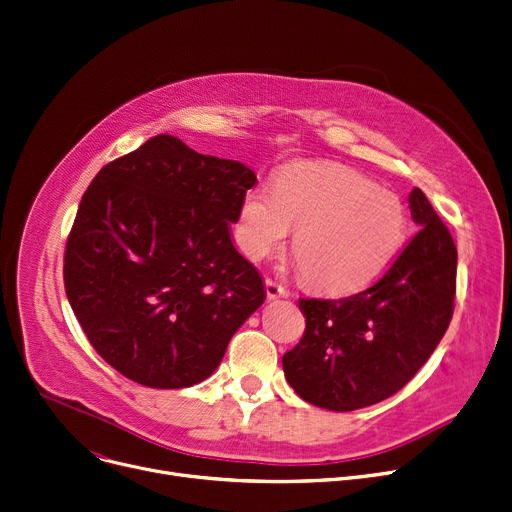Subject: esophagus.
Wrapping results in <instances>:
<instances>
[{
    "label": "esophagus",
    "mask_w": 512,
    "mask_h": 512,
    "mask_svg": "<svg viewBox=\"0 0 512 512\" xmlns=\"http://www.w3.org/2000/svg\"><path fill=\"white\" fill-rule=\"evenodd\" d=\"M265 294H267L269 300L282 298V296H286V288H284L280 282H276V280L265 278Z\"/></svg>",
    "instance_id": "obj_1"
}]
</instances>
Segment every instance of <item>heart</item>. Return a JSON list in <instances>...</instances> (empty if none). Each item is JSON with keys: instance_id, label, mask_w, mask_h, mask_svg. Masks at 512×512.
Returning <instances> with one entry per match:
<instances>
[{"instance_id": "heart-1", "label": "heart", "mask_w": 512, "mask_h": 512, "mask_svg": "<svg viewBox=\"0 0 512 512\" xmlns=\"http://www.w3.org/2000/svg\"><path fill=\"white\" fill-rule=\"evenodd\" d=\"M292 226L302 278L329 294L377 282L407 241L399 195L331 162H298L282 170L274 187L249 189L238 210V249L259 261L286 243Z\"/></svg>"}]
</instances>
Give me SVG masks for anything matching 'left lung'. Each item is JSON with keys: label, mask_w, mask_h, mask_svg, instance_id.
Returning <instances> with one entry per match:
<instances>
[{"label": "left lung", "mask_w": 512, "mask_h": 512, "mask_svg": "<svg viewBox=\"0 0 512 512\" xmlns=\"http://www.w3.org/2000/svg\"><path fill=\"white\" fill-rule=\"evenodd\" d=\"M410 210L420 230L379 282L346 298L298 300L306 329L282 366L304 401L331 412L379 403L412 381L445 335L457 247L418 187Z\"/></svg>", "instance_id": "1"}]
</instances>
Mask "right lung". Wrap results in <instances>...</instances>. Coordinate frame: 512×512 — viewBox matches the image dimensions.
<instances>
[{
    "mask_svg": "<svg viewBox=\"0 0 512 512\" xmlns=\"http://www.w3.org/2000/svg\"><path fill=\"white\" fill-rule=\"evenodd\" d=\"M255 183L245 164L166 133L100 168L67 236L63 282L88 342L123 377L201 383L263 304L259 271L230 238Z\"/></svg>",
    "mask_w": 512,
    "mask_h": 512,
    "instance_id": "obj_1",
    "label": "right lung"
}]
</instances>
